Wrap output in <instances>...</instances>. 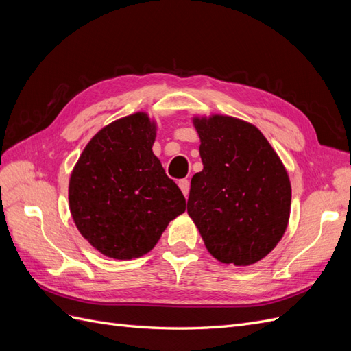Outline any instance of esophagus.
<instances>
[{"label": "esophagus", "instance_id": "1", "mask_svg": "<svg viewBox=\"0 0 351 351\" xmlns=\"http://www.w3.org/2000/svg\"><path fill=\"white\" fill-rule=\"evenodd\" d=\"M178 187H180V190H182V192H183V195L187 197L189 190H190V182H189V180H180V182H178Z\"/></svg>", "mask_w": 351, "mask_h": 351}]
</instances>
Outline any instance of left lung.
Here are the masks:
<instances>
[{
  "label": "left lung",
  "instance_id": "obj_1",
  "mask_svg": "<svg viewBox=\"0 0 351 351\" xmlns=\"http://www.w3.org/2000/svg\"><path fill=\"white\" fill-rule=\"evenodd\" d=\"M204 169L190 183L187 212L212 256L246 267L277 246L289 224L285 168L256 127L232 117L195 119Z\"/></svg>",
  "mask_w": 351,
  "mask_h": 351
}]
</instances>
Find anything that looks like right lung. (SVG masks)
I'll use <instances>...</instances> for the list:
<instances>
[{"instance_id": "right-lung-1", "label": "right lung", "mask_w": 351, "mask_h": 351, "mask_svg": "<svg viewBox=\"0 0 351 351\" xmlns=\"http://www.w3.org/2000/svg\"><path fill=\"white\" fill-rule=\"evenodd\" d=\"M154 142L155 124L146 114L124 117L92 137L73 169L74 224L105 256H142L186 210L182 190L152 152Z\"/></svg>"}]
</instances>
